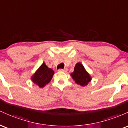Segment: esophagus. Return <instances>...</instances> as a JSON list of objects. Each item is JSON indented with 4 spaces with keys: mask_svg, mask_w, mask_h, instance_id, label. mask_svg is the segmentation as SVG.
<instances>
[{
    "mask_svg": "<svg viewBox=\"0 0 128 128\" xmlns=\"http://www.w3.org/2000/svg\"><path fill=\"white\" fill-rule=\"evenodd\" d=\"M67 69L66 68H64V69H59L58 70V71H61V72H66L67 71Z\"/></svg>",
    "mask_w": 128,
    "mask_h": 128,
    "instance_id": "34e87169",
    "label": "esophagus"
}]
</instances>
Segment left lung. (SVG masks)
<instances>
[{
	"label": "left lung",
	"instance_id": "left-lung-1",
	"mask_svg": "<svg viewBox=\"0 0 128 128\" xmlns=\"http://www.w3.org/2000/svg\"><path fill=\"white\" fill-rule=\"evenodd\" d=\"M71 76L75 82L82 86H86L91 80V77L80 62L76 64L74 72L71 73Z\"/></svg>",
	"mask_w": 128,
	"mask_h": 128
}]
</instances>
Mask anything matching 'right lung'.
<instances>
[{
  "mask_svg": "<svg viewBox=\"0 0 128 128\" xmlns=\"http://www.w3.org/2000/svg\"><path fill=\"white\" fill-rule=\"evenodd\" d=\"M54 74V72L52 69L49 68L45 63H43L32 76L31 80L40 88H43L51 81Z\"/></svg>",
  "mask_w": 128,
  "mask_h": 128,
  "instance_id": "right-lung-1",
  "label": "right lung"
}]
</instances>
